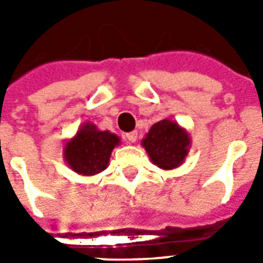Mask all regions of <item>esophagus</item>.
I'll use <instances>...</instances> for the list:
<instances>
[{
	"mask_svg": "<svg viewBox=\"0 0 263 263\" xmlns=\"http://www.w3.org/2000/svg\"><path fill=\"white\" fill-rule=\"evenodd\" d=\"M137 138H138V132H129V134H126L125 135V141L128 143H134L137 142Z\"/></svg>",
	"mask_w": 263,
	"mask_h": 263,
	"instance_id": "1",
	"label": "esophagus"
}]
</instances>
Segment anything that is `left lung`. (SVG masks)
<instances>
[{"label":"left lung","instance_id":"8db88e82","mask_svg":"<svg viewBox=\"0 0 263 263\" xmlns=\"http://www.w3.org/2000/svg\"><path fill=\"white\" fill-rule=\"evenodd\" d=\"M142 146L155 165L171 171L182 165L190 148V137L175 121L162 120L149 129Z\"/></svg>","mask_w":263,"mask_h":263}]
</instances>
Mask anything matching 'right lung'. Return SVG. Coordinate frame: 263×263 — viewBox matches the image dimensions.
Wrapping results in <instances>:
<instances>
[{
	"label": "right lung",
	"mask_w": 263,
	"mask_h": 263,
	"mask_svg": "<svg viewBox=\"0 0 263 263\" xmlns=\"http://www.w3.org/2000/svg\"><path fill=\"white\" fill-rule=\"evenodd\" d=\"M117 145H120V138L115 134L100 131L94 124L86 122L66 143L65 159L76 173L92 176L107 169L111 152Z\"/></svg>",
	"instance_id": "obj_1"
}]
</instances>
